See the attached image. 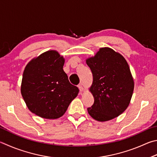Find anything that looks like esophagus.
Instances as JSON below:
<instances>
[{"label":"esophagus","instance_id":"34e87169","mask_svg":"<svg viewBox=\"0 0 157 157\" xmlns=\"http://www.w3.org/2000/svg\"><path fill=\"white\" fill-rule=\"evenodd\" d=\"M78 88H79V91H80V92H83L84 90V86H83V84H82V83L79 84L78 85Z\"/></svg>","mask_w":157,"mask_h":157}]
</instances>
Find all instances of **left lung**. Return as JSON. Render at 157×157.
I'll list each match as a JSON object with an SVG mask.
<instances>
[{
    "instance_id": "8db88e82",
    "label": "left lung",
    "mask_w": 157,
    "mask_h": 157,
    "mask_svg": "<svg viewBox=\"0 0 157 157\" xmlns=\"http://www.w3.org/2000/svg\"><path fill=\"white\" fill-rule=\"evenodd\" d=\"M86 63L93 74L89 91L94 98L88 114L98 121L119 116L129 106L135 86L126 59L111 48L102 47Z\"/></svg>"
}]
</instances>
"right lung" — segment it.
<instances>
[{
  "mask_svg": "<svg viewBox=\"0 0 157 157\" xmlns=\"http://www.w3.org/2000/svg\"><path fill=\"white\" fill-rule=\"evenodd\" d=\"M65 59L49 50L28 62L22 75L21 92L31 113L44 119H56L66 113L78 95L63 70Z\"/></svg>",
  "mask_w": 157,
  "mask_h": 157,
  "instance_id": "right-lung-1",
  "label": "right lung"
}]
</instances>
